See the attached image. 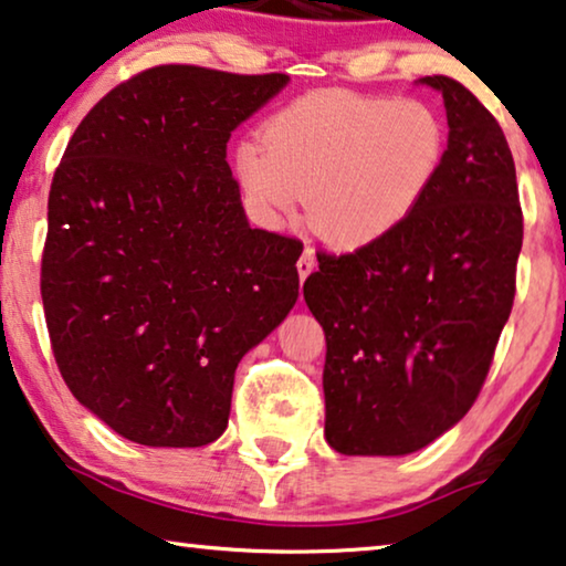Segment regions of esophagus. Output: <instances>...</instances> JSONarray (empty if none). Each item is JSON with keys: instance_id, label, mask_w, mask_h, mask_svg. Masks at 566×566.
Returning a JSON list of instances; mask_svg holds the SVG:
<instances>
[{"instance_id": "obj_1", "label": "esophagus", "mask_w": 566, "mask_h": 566, "mask_svg": "<svg viewBox=\"0 0 566 566\" xmlns=\"http://www.w3.org/2000/svg\"><path fill=\"white\" fill-rule=\"evenodd\" d=\"M314 265H316V258H314V250H304V254H301L298 258V262H296V268H298V277L301 281H306L308 275H312V270H314Z\"/></svg>"}]
</instances>
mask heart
I'll use <instances>...</instances> for the list:
<instances>
[{
	"label": "heart",
	"mask_w": 566,
	"mask_h": 566,
	"mask_svg": "<svg viewBox=\"0 0 566 566\" xmlns=\"http://www.w3.org/2000/svg\"><path fill=\"white\" fill-rule=\"evenodd\" d=\"M446 154L448 126L428 99L327 90L270 115L262 144H239L234 172L262 223L306 200L316 237L363 250L412 219Z\"/></svg>",
	"instance_id": "heart-1"
}]
</instances>
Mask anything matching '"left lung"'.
I'll return each instance as SVG.
<instances>
[{
  "mask_svg": "<svg viewBox=\"0 0 566 566\" xmlns=\"http://www.w3.org/2000/svg\"><path fill=\"white\" fill-rule=\"evenodd\" d=\"M436 188L399 231L350 254H316L308 312L327 339L324 436L345 455H407L474 405L515 298L523 247L515 161L494 115L451 76Z\"/></svg>",
  "mask_w": 566,
  "mask_h": 566,
  "instance_id": "8db88e82",
  "label": "left lung"
}]
</instances>
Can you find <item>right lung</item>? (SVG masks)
<instances>
[{"instance_id":"obj_1","label":"right lung","mask_w":566,"mask_h":566,"mask_svg":"<svg viewBox=\"0 0 566 566\" xmlns=\"http://www.w3.org/2000/svg\"><path fill=\"white\" fill-rule=\"evenodd\" d=\"M285 74L167 64L107 92L49 192L41 296L76 401L151 448L227 430L234 370L298 298V239L252 229L227 161Z\"/></svg>"}]
</instances>
